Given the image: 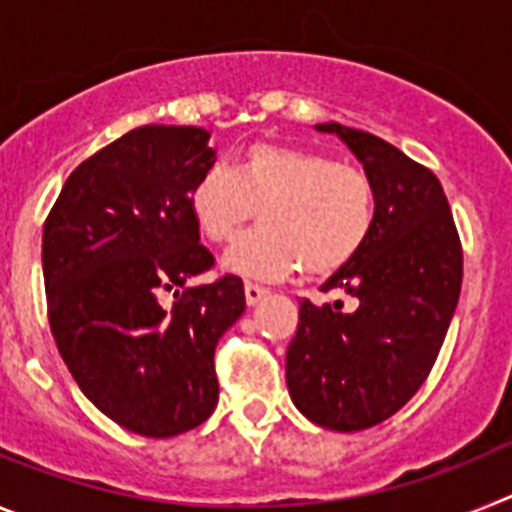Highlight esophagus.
<instances>
[{
	"mask_svg": "<svg viewBox=\"0 0 512 512\" xmlns=\"http://www.w3.org/2000/svg\"><path fill=\"white\" fill-rule=\"evenodd\" d=\"M243 292H246V305H248V307L259 305V302L264 300L266 295H269V289L261 287V284H253V282H246V287H243Z\"/></svg>",
	"mask_w": 512,
	"mask_h": 512,
	"instance_id": "1",
	"label": "esophagus"
}]
</instances>
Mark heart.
<instances>
[{"instance_id":"obj_1","label":"heart","mask_w":512,"mask_h":512,"mask_svg":"<svg viewBox=\"0 0 512 512\" xmlns=\"http://www.w3.org/2000/svg\"><path fill=\"white\" fill-rule=\"evenodd\" d=\"M187 207L212 243L230 241L259 210L264 228L241 238L223 259L238 277L282 279L300 266L307 277H328L369 241L377 194L356 166L310 148L256 143L230 171H202Z\"/></svg>"}]
</instances>
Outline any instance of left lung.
I'll return each mask as SVG.
<instances>
[{"mask_svg":"<svg viewBox=\"0 0 512 512\" xmlns=\"http://www.w3.org/2000/svg\"><path fill=\"white\" fill-rule=\"evenodd\" d=\"M315 130L359 158L377 217L364 248L323 284L354 297V310L300 302L287 390L307 420L351 433L395 415L431 372L459 302L461 243L433 171L364 130Z\"/></svg>","mask_w":512,"mask_h":512,"instance_id":"left-lung-1","label":"left lung"}]
</instances>
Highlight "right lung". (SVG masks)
Instances as JSON below:
<instances>
[{"instance_id": "1", "label": "right lung", "mask_w": 512, "mask_h": 512, "mask_svg": "<svg viewBox=\"0 0 512 512\" xmlns=\"http://www.w3.org/2000/svg\"><path fill=\"white\" fill-rule=\"evenodd\" d=\"M212 164L205 128L143 125L76 166L43 225L58 351L94 408L148 438L210 418L215 346L246 310L238 277L187 287L215 264L187 207Z\"/></svg>"}]
</instances>
